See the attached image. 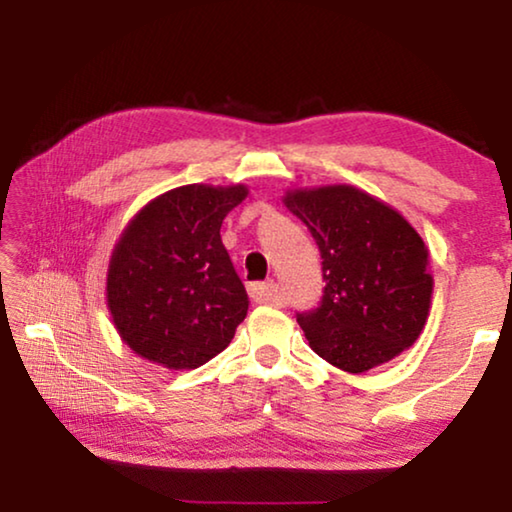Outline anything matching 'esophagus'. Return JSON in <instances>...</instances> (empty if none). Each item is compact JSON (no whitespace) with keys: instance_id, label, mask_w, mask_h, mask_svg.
Masks as SVG:
<instances>
[{"instance_id":"1","label":"esophagus","mask_w":512,"mask_h":512,"mask_svg":"<svg viewBox=\"0 0 512 512\" xmlns=\"http://www.w3.org/2000/svg\"><path fill=\"white\" fill-rule=\"evenodd\" d=\"M249 296L254 303H275L277 300V286L272 282H263V284H251L249 286Z\"/></svg>"}]
</instances>
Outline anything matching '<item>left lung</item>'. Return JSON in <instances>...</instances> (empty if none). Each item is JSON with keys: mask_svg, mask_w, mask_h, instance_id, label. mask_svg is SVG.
<instances>
[{"mask_svg": "<svg viewBox=\"0 0 512 512\" xmlns=\"http://www.w3.org/2000/svg\"><path fill=\"white\" fill-rule=\"evenodd\" d=\"M282 202L321 251L324 298L298 314L314 352L359 375L415 345L431 312L433 275L412 223L349 184L289 188Z\"/></svg>", "mask_w": 512, "mask_h": 512, "instance_id": "obj_1", "label": "left lung"}]
</instances>
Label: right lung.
I'll use <instances>...</instances> for the list:
<instances>
[{"mask_svg": "<svg viewBox=\"0 0 512 512\" xmlns=\"http://www.w3.org/2000/svg\"><path fill=\"white\" fill-rule=\"evenodd\" d=\"M249 195L244 184H186L139 209L114 244L107 307L142 359L191 370L223 352L249 296L221 242V223Z\"/></svg>", "mask_w": 512, "mask_h": 512, "instance_id": "right-lung-1", "label": "right lung"}]
</instances>
